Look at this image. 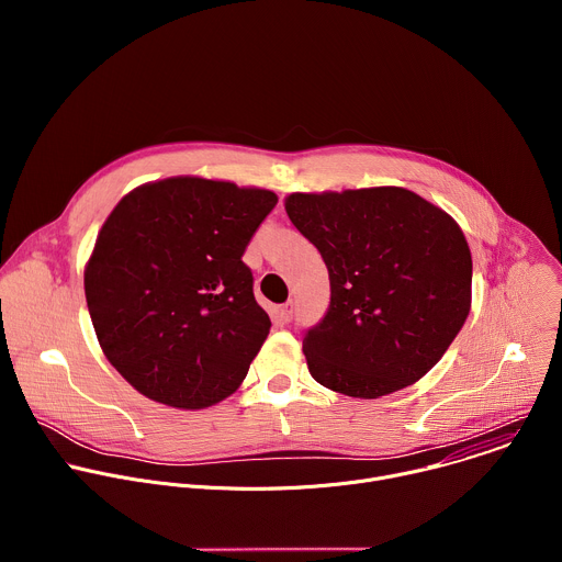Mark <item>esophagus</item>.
<instances>
[{"label":"esophagus","instance_id":"obj_1","mask_svg":"<svg viewBox=\"0 0 562 562\" xmlns=\"http://www.w3.org/2000/svg\"><path fill=\"white\" fill-rule=\"evenodd\" d=\"M278 319L282 325H286V323H291V315H293V304L291 302H286V304H280L278 306Z\"/></svg>","mask_w":562,"mask_h":562}]
</instances>
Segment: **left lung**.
<instances>
[{
  "label": "left lung",
  "instance_id": "obj_1",
  "mask_svg": "<svg viewBox=\"0 0 562 562\" xmlns=\"http://www.w3.org/2000/svg\"><path fill=\"white\" fill-rule=\"evenodd\" d=\"M293 226L323 256L331 302L302 340L308 373L351 397L420 380L471 306V254L460 226L400 187L293 193Z\"/></svg>",
  "mask_w": 562,
  "mask_h": 562
}]
</instances>
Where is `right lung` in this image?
<instances>
[{
	"mask_svg": "<svg viewBox=\"0 0 562 562\" xmlns=\"http://www.w3.org/2000/svg\"><path fill=\"white\" fill-rule=\"evenodd\" d=\"M276 204L265 189L169 178L113 209L85 291L109 362L142 395L202 409L247 378L271 319L243 256Z\"/></svg>",
	"mask_w": 562,
	"mask_h": 562,
	"instance_id": "right-lung-1",
	"label": "right lung"
}]
</instances>
